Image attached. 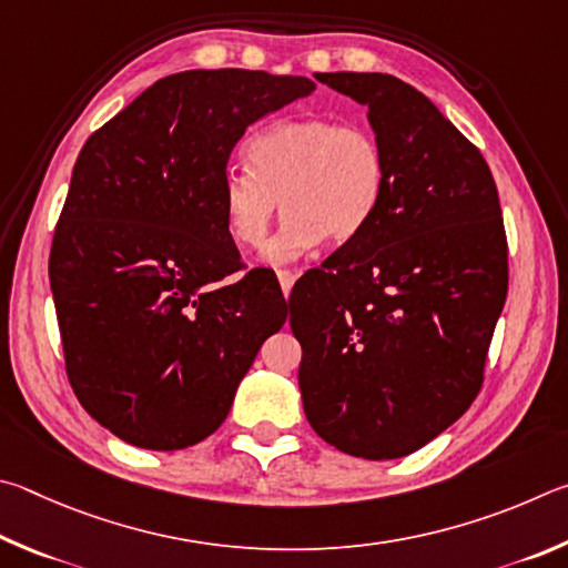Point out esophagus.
I'll list each match as a JSON object with an SVG mask.
<instances>
[{"label": "esophagus", "mask_w": 568, "mask_h": 568, "mask_svg": "<svg viewBox=\"0 0 568 568\" xmlns=\"http://www.w3.org/2000/svg\"><path fill=\"white\" fill-rule=\"evenodd\" d=\"M276 276H278V284H282L284 296H286V294L292 292V286H294V282H296V274L290 272V268H278Z\"/></svg>", "instance_id": "esophagus-1"}]
</instances>
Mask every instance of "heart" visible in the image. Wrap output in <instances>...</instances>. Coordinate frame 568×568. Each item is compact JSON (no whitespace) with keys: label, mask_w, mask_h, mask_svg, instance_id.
I'll use <instances>...</instances> for the list:
<instances>
[{"label":"heart","mask_w":568,"mask_h":568,"mask_svg":"<svg viewBox=\"0 0 568 568\" xmlns=\"http://www.w3.org/2000/svg\"><path fill=\"white\" fill-rule=\"evenodd\" d=\"M248 166L222 184L232 242L256 248L276 209L284 224L266 244L268 264H290L324 242L352 239L369 224L386 186V154L372 129L324 116H294L264 126L246 146Z\"/></svg>","instance_id":"1"}]
</instances>
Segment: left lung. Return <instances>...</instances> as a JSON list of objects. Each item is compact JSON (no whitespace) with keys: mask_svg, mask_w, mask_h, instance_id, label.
Returning <instances> with one entry per match:
<instances>
[{"mask_svg":"<svg viewBox=\"0 0 568 568\" xmlns=\"http://www.w3.org/2000/svg\"><path fill=\"white\" fill-rule=\"evenodd\" d=\"M316 79L369 109L386 186L369 224L292 290L304 412L339 452L399 459L481 389L509 290L499 192L479 149L412 84Z\"/></svg>","mask_w":568,"mask_h":568,"instance_id":"1","label":"left lung"}]
</instances>
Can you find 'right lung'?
Returning a JSON list of instances; mask_svg holds the SVG:
<instances>
[{
  "label": "right lung",
  "instance_id": "right-lung-1",
  "mask_svg": "<svg viewBox=\"0 0 568 568\" xmlns=\"http://www.w3.org/2000/svg\"><path fill=\"white\" fill-rule=\"evenodd\" d=\"M314 89L248 69L169 74L79 152L49 282L69 384L122 442L176 452L214 434L286 322L276 276L222 284L242 268L222 184L246 126Z\"/></svg>",
  "mask_w": 568,
  "mask_h": 568
}]
</instances>
